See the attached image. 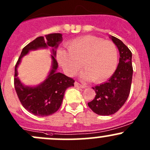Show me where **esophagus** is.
<instances>
[{
    "label": "esophagus",
    "instance_id": "34e87169",
    "mask_svg": "<svg viewBox=\"0 0 150 150\" xmlns=\"http://www.w3.org/2000/svg\"><path fill=\"white\" fill-rule=\"evenodd\" d=\"M74 84H75V87H78V88H83L86 87V86H83V85H82V84L79 83L77 82V81H75V83H74Z\"/></svg>",
    "mask_w": 150,
    "mask_h": 150
}]
</instances>
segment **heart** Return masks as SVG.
<instances>
[{"label":"heart","mask_w":150,"mask_h":150,"mask_svg":"<svg viewBox=\"0 0 150 150\" xmlns=\"http://www.w3.org/2000/svg\"><path fill=\"white\" fill-rule=\"evenodd\" d=\"M67 51L60 48L57 58L59 65L69 76L75 75L78 69H84L83 76L94 82H101L110 78L116 69L118 51L111 41L94 36H85L75 39L67 44Z\"/></svg>","instance_id":"obj_1"}]
</instances>
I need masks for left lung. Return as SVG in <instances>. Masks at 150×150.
<instances>
[{
    "instance_id": "left-lung-1",
    "label": "left lung",
    "mask_w": 150,
    "mask_h": 150,
    "mask_svg": "<svg viewBox=\"0 0 150 150\" xmlns=\"http://www.w3.org/2000/svg\"><path fill=\"white\" fill-rule=\"evenodd\" d=\"M110 38L120 52V59L115 72L107 82L93 88L96 96L88 105L99 115H110L118 111L129 96L132 82V53L120 40Z\"/></svg>"
}]
</instances>
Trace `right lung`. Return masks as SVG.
<instances>
[{"label": "right lung", "mask_w": 150, "mask_h": 150, "mask_svg": "<svg viewBox=\"0 0 150 150\" xmlns=\"http://www.w3.org/2000/svg\"><path fill=\"white\" fill-rule=\"evenodd\" d=\"M62 40V35L52 33L40 36L24 47L15 65L14 87L21 104L24 107L35 115L46 117L51 115L59 109L62 102L64 92L67 88L74 86L72 78L57 72L58 63L56 60L55 49ZM53 47L52 67L47 79L35 87L24 86L17 77V67L21 58L31 50L40 47Z\"/></svg>", "instance_id": "add662e5"}]
</instances>
